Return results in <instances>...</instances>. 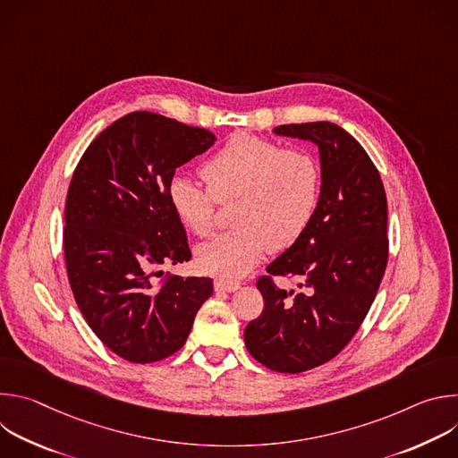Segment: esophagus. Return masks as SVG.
<instances>
[{
    "label": "esophagus",
    "instance_id": "34e87169",
    "mask_svg": "<svg viewBox=\"0 0 458 458\" xmlns=\"http://www.w3.org/2000/svg\"><path fill=\"white\" fill-rule=\"evenodd\" d=\"M241 288V284L237 281H228V279H217L216 281V290L217 292H228V293H233Z\"/></svg>",
    "mask_w": 458,
    "mask_h": 458
}]
</instances>
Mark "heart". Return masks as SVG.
I'll return each mask as SVG.
<instances>
[{"instance_id":"1","label":"heart","mask_w":458,"mask_h":458,"mask_svg":"<svg viewBox=\"0 0 458 458\" xmlns=\"http://www.w3.org/2000/svg\"><path fill=\"white\" fill-rule=\"evenodd\" d=\"M207 182L175 174L168 199L195 235L217 226V205L237 199L233 232L195 250L198 265L228 279L246 276L268 250L293 244L311 221L320 193V166L304 148H283L253 134L233 136L205 165Z\"/></svg>"}]
</instances>
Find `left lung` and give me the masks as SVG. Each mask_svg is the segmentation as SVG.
I'll return each instance as SVG.
<instances>
[{
	"instance_id": "8db88e82",
	"label": "left lung",
	"mask_w": 458,
	"mask_h": 458,
	"mask_svg": "<svg viewBox=\"0 0 458 458\" xmlns=\"http://www.w3.org/2000/svg\"><path fill=\"white\" fill-rule=\"evenodd\" d=\"M276 136L318 148L320 193L302 235L267 267L299 288L257 281L265 310L244 330L253 359L301 373L334 359L369 311L387 265V203L378 170L344 128L328 121L281 124Z\"/></svg>"
}]
</instances>
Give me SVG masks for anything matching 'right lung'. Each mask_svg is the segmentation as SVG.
Listing matches in <instances>:
<instances>
[{
    "instance_id": "right-lung-1",
    "label": "right lung",
    "mask_w": 458,
    "mask_h": 458,
    "mask_svg": "<svg viewBox=\"0 0 458 458\" xmlns=\"http://www.w3.org/2000/svg\"><path fill=\"white\" fill-rule=\"evenodd\" d=\"M214 141L207 128L132 112L103 130L72 175L63 232L71 288L92 332L130 362L182 348L214 293L208 277L156 281L161 265L191 257L168 184Z\"/></svg>"
}]
</instances>
